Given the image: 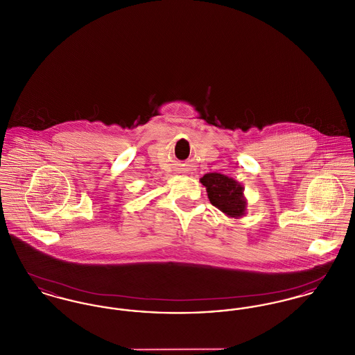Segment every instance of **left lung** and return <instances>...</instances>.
<instances>
[{
  "instance_id": "1",
  "label": "left lung",
  "mask_w": 355,
  "mask_h": 355,
  "mask_svg": "<svg viewBox=\"0 0 355 355\" xmlns=\"http://www.w3.org/2000/svg\"><path fill=\"white\" fill-rule=\"evenodd\" d=\"M200 181L207 188L209 201L213 207L233 218L245 214L247 200L244 198V188L236 180L220 173H208Z\"/></svg>"
}]
</instances>
